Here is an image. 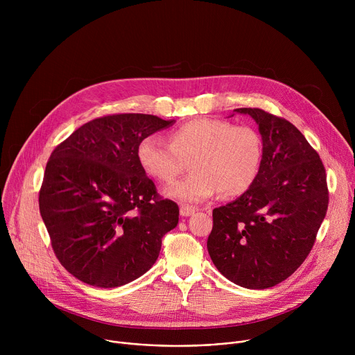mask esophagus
<instances>
[{
	"label": "esophagus",
	"instance_id": "1",
	"mask_svg": "<svg viewBox=\"0 0 355 355\" xmlns=\"http://www.w3.org/2000/svg\"><path fill=\"white\" fill-rule=\"evenodd\" d=\"M193 214H195V208L188 207V205H181V208H180V215H181V216L188 218V216H191V215H193Z\"/></svg>",
	"mask_w": 355,
	"mask_h": 355
}]
</instances>
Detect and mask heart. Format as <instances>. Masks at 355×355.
Wrapping results in <instances>:
<instances>
[{
  "label": "heart",
  "mask_w": 355,
  "mask_h": 355,
  "mask_svg": "<svg viewBox=\"0 0 355 355\" xmlns=\"http://www.w3.org/2000/svg\"><path fill=\"white\" fill-rule=\"evenodd\" d=\"M143 170L157 181L173 182L188 168L192 173L166 189L168 198L198 204L219 193L233 198L254 184L263 157L259 133L250 126L198 118L170 133V143L156 136L141 140L137 150Z\"/></svg>",
  "instance_id": "1"
}]
</instances>
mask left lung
I'll list each match as a JSON object with an SVG mask.
<instances>
[{"label":"left lung","mask_w":355,"mask_h":355,"mask_svg":"<svg viewBox=\"0 0 355 355\" xmlns=\"http://www.w3.org/2000/svg\"><path fill=\"white\" fill-rule=\"evenodd\" d=\"M234 112L259 125L263 157L251 188L214 209L208 251L229 281L267 289L292 275L311 252L329 205L326 171L305 136L286 119L259 108Z\"/></svg>","instance_id":"8db88e82"}]
</instances>
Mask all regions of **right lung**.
I'll return each mask as SVG.
<instances>
[{"label": "right lung", "mask_w": 355, "mask_h": 355, "mask_svg": "<svg viewBox=\"0 0 355 355\" xmlns=\"http://www.w3.org/2000/svg\"><path fill=\"white\" fill-rule=\"evenodd\" d=\"M174 123L146 114L110 115L83 125L53 150L39 209L56 257L77 279L116 288L156 263L180 209L159 198L137 150Z\"/></svg>", "instance_id": "right-lung-1"}]
</instances>
